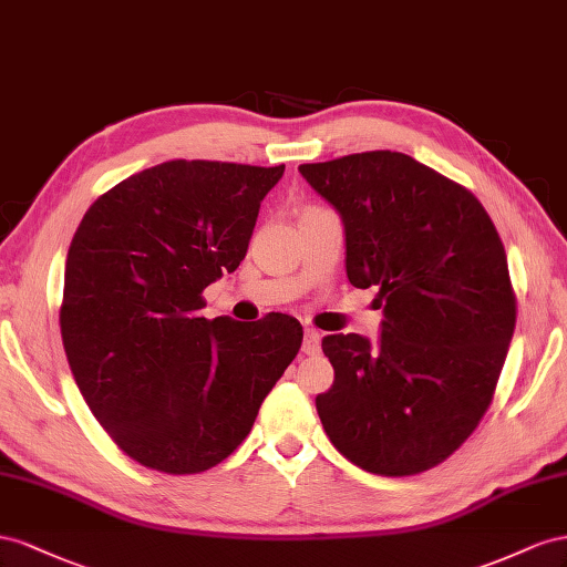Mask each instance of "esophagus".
I'll use <instances>...</instances> for the list:
<instances>
[{"label":"esophagus","instance_id":"obj_1","mask_svg":"<svg viewBox=\"0 0 567 567\" xmlns=\"http://www.w3.org/2000/svg\"><path fill=\"white\" fill-rule=\"evenodd\" d=\"M301 351L309 353V355H313V353L320 351V332H318V330H313V328H306V330H303Z\"/></svg>","mask_w":567,"mask_h":567}]
</instances>
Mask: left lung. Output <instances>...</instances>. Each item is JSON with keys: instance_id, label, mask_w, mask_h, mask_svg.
Returning <instances> with one entry per match:
<instances>
[{"instance_id": "1", "label": "left lung", "mask_w": 567, "mask_h": 567, "mask_svg": "<svg viewBox=\"0 0 567 567\" xmlns=\"http://www.w3.org/2000/svg\"><path fill=\"white\" fill-rule=\"evenodd\" d=\"M299 171L344 220L349 282L384 303L378 347L322 337L334 382L316 396L320 423L368 473H425L494 399L517 313L504 241L471 189L401 152Z\"/></svg>"}]
</instances>
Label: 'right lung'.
Wrapping results in <instances>:
<instances>
[{"mask_svg":"<svg viewBox=\"0 0 567 567\" xmlns=\"http://www.w3.org/2000/svg\"><path fill=\"white\" fill-rule=\"evenodd\" d=\"M285 166L175 158L104 192L80 220L59 311L92 415L125 456L194 475L247 440L299 353V320L202 318V292L247 254Z\"/></svg>","mask_w":567,"mask_h":567,"instance_id":"1","label":"right lung"}]
</instances>
